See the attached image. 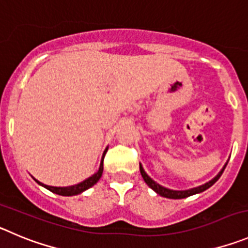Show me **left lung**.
<instances>
[{"label": "left lung", "instance_id": "obj_1", "mask_svg": "<svg viewBox=\"0 0 248 248\" xmlns=\"http://www.w3.org/2000/svg\"><path fill=\"white\" fill-rule=\"evenodd\" d=\"M228 165V163H226ZM226 165L222 167L221 171L219 172V173L217 174V176L214 177V178L212 179V181L206 182L205 185L203 186H199V187H195V188H192V189H188V190H172V189H169V188H165L162 187V186H160L158 183H156L154 179L150 178L149 176L146 174V172L144 171V169H142V166L140 165V173H141L142 178H144L145 183H146L147 186H149L151 189L155 190L157 194H160L161 197H165V198H170V199H182V198H187V197H190V195H194L197 194V193H202L204 192L205 189H208V188L212 187L213 185H214L215 182L217 181V179L220 178V176L222 174V172H224L225 167H226Z\"/></svg>", "mask_w": 248, "mask_h": 248}]
</instances>
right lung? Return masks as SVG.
I'll list each match as a JSON object with an SVG mask.
<instances>
[{"mask_svg":"<svg viewBox=\"0 0 248 248\" xmlns=\"http://www.w3.org/2000/svg\"><path fill=\"white\" fill-rule=\"evenodd\" d=\"M107 150H108V147H107L106 150H104L103 152V156H102V161H101V166H99V170L96 172V173L93 174V176L88 177L87 179H85L83 182H81V183H78V185H75V186H70V187H51V186H46V185H43V183H40L39 181H36V183H39L40 186H43V187H45L46 189H49L50 192L53 193H56V194L59 195H63V197H71V195H76V194H79V193L85 192L86 189H88V188H91L92 186H94L97 183V182L99 181V178L102 177V173H103V160H104V156H106V152Z\"/></svg>","mask_w":248,"mask_h":248,"instance_id":"right-lung-1","label":"right lung"}]
</instances>
